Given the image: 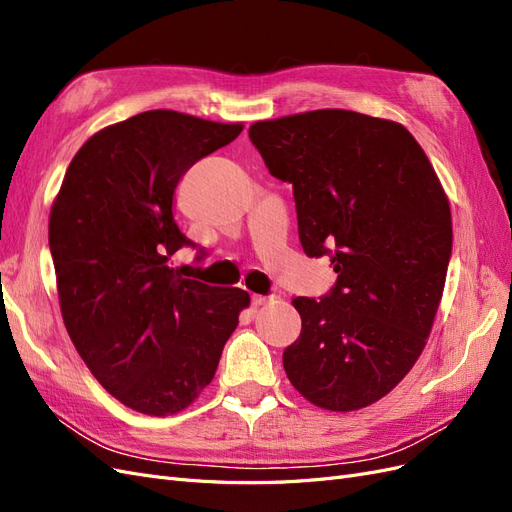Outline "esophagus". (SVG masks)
Returning a JSON list of instances; mask_svg holds the SVG:
<instances>
[{"instance_id": "obj_1", "label": "esophagus", "mask_w": 512, "mask_h": 512, "mask_svg": "<svg viewBox=\"0 0 512 512\" xmlns=\"http://www.w3.org/2000/svg\"><path fill=\"white\" fill-rule=\"evenodd\" d=\"M273 297H262V294H252V305L254 307H260V305H265V303H269Z\"/></svg>"}]
</instances>
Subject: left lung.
Masks as SVG:
<instances>
[{
    "label": "left lung",
    "mask_w": 512,
    "mask_h": 512,
    "mask_svg": "<svg viewBox=\"0 0 512 512\" xmlns=\"http://www.w3.org/2000/svg\"><path fill=\"white\" fill-rule=\"evenodd\" d=\"M250 141L292 183L303 252L337 273L324 297L292 299L286 376L324 410L374 404L421 356L442 299L453 222L436 170L401 123L342 108L258 121Z\"/></svg>",
    "instance_id": "8db88e82"
}]
</instances>
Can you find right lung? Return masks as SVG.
<instances>
[{"label":"right lung","instance_id":"obj_1","mask_svg":"<svg viewBox=\"0 0 512 512\" xmlns=\"http://www.w3.org/2000/svg\"><path fill=\"white\" fill-rule=\"evenodd\" d=\"M241 130L177 111L138 113L89 138L53 203L49 245L66 329L96 380L136 412L188 408L250 305L241 288L168 267L181 247H196L173 215L181 177Z\"/></svg>","mask_w":512,"mask_h":512}]
</instances>
